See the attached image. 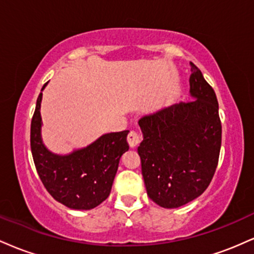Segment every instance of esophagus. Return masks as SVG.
Masks as SVG:
<instances>
[{"mask_svg":"<svg viewBox=\"0 0 254 254\" xmlns=\"http://www.w3.org/2000/svg\"><path fill=\"white\" fill-rule=\"evenodd\" d=\"M142 141V137L139 133L135 132V131H131V132L127 135V142H129V145L131 148H135L141 143Z\"/></svg>","mask_w":254,"mask_h":254,"instance_id":"34e87169","label":"esophagus"}]
</instances>
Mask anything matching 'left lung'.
<instances>
[{
	"mask_svg": "<svg viewBox=\"0 0 254 254\" xmlns=\"http://www.w3.org/2000/svg\"><path fill=\"white\" fill-rule=\"evenodd\" d=\"M191 101L174 104L138 119V147L148 196L162 208L185 205L199 197L216 171L221 127L216 94L192 65Z\"/></svg>",
	"mask_w": 254,
	"mask_h": 254,
	"instance_id": "left-lung-1",
	"label": "left lung"
}]
</instances>
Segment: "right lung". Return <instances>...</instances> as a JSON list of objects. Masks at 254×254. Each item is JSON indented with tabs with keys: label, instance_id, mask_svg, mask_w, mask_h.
Listing matches in <instances>:
<instances>
[{
	"label": "right lung",
	"instance_id": "add662e5",
	"mask_svg": "<svg viewBox=\"0 0 254 254\" xmlns=\"http://www.w3.org/2000/svg\"><path fill=\"white\" fill-rule=\"evenodd\" d=\"M42 92L31 123V150L40 180L49 193L66 208H95L110 196L119 160L129 150V130L104 133L90 144L68 154L54 153L46 148L42 137Z\"/></svg>",
	"mask_w": 254,
	"mask_h": 254
}]
</instances>
